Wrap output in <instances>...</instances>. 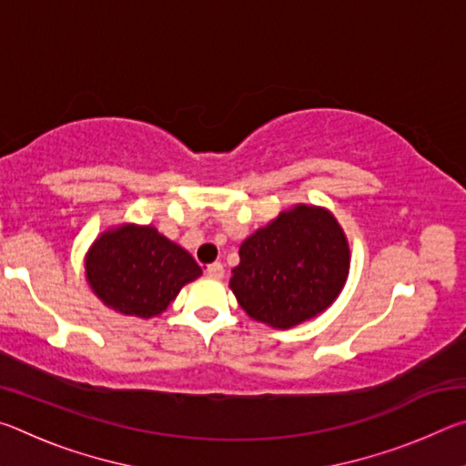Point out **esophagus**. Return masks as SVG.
I'll return each instance as SVG.
<instances>
[{
    "label": "esophagus",
    "instance_id": "obj_1",
    "mask_svg": "<svg viewBox=\"0 0 466 466\" xmlns=\"http://www.w3.org/2000/svg\"><path fill=\"white\" fill-rule=\"evenodd\" d=\"M205 273L214 279H222L224 278V265L222 263H211L205 267Z\"/></svg>",
    "mask_w": 466,
    "mask_h": 466
}]
</instances>
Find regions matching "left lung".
Masks as SVG:
<instances>
[{
  "label": "left lung",
  "instance_id": "1",
  "mask_svg": "<svg viewBox=\"0 0 466 466\" xmlns=\"http://www.w3.org/2000/svg\"><path fill=\"white\" fill-rule=\"evenodd\" d=\"M230 288L250 319L289 329L327 310L350 273V247L325 209L298 205L242 242Z\"/></svg>",
  "mask_w": 466,
  "mask_h": 466
}]
</instances>
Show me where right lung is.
I'll return each instance as SVG.
<instances>
[{
    "instance_id": "add662e5",
    "label": "right lung",
    "mask_w": 466,
    "mask_h": 466,
    "mask_svg": "<svg viewBox=\"0 0 466 466\" xmlns=\"http://www.w3.org/2000/svg\"><path fill=\"white\" fill-rule=\"evenodd\" d=\"M199 275L195 258L152 226L105 232L86 258L94 294L115 310L141 319L167 310L180 288Z\"/></svg>"
}]
</instances>
